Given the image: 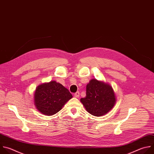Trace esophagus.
Masks as SVG:
<instances>
[{
    "mask_svg": "<svg viewBox=\"0 0 154 154\" xmlns=\"http://www.w3.org/2000/svg\"><path fill=\"white\" fill-rule=\"evenodd\" d=\"M79 95H80L79 92V91H77V92H76V93L74 94V96H75V98H79Z\"/></svg>",
    "mask_w": 154,
    "mask_h": 154,
    "instance_id": "1",
    "label": "esophagus"
}]
</instances>
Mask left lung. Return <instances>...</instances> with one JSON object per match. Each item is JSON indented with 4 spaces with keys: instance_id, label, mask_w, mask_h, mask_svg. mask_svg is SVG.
<instances>
[{
    "instance_id": "1",
    "label": "left lung",
    "mask_w": 154,
    "mask_h": 154,
    "mask_svg": "<svg viewBox=\"0 0 154 154\" xmlns=\"http://www.w3.org/2000/svg\"><path fill=\"white\" fill-rule=\"evenodd\" d=\"M85 110L95 116L105 115L116 104L112 87L108 83L92 79L86 85V96L80 100Z\"/></svg>"
}]
</instances>
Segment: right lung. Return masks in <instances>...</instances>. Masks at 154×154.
<instances>
[{"label":"right lung","instance_id":"1","mask_svg":"<svg viewBox=\"0 0 154 154\" xmlns=\"http://www.w3.org/2000/svg\"><path fill=\"white\" fill-rule=\"evenodd\" d=\"M33 96L36 109L47 116L57 113L73 97L67 88L55 81L39 85Z\"/></svg>","mask_w":154,"mask_h":154}]
</instances>
